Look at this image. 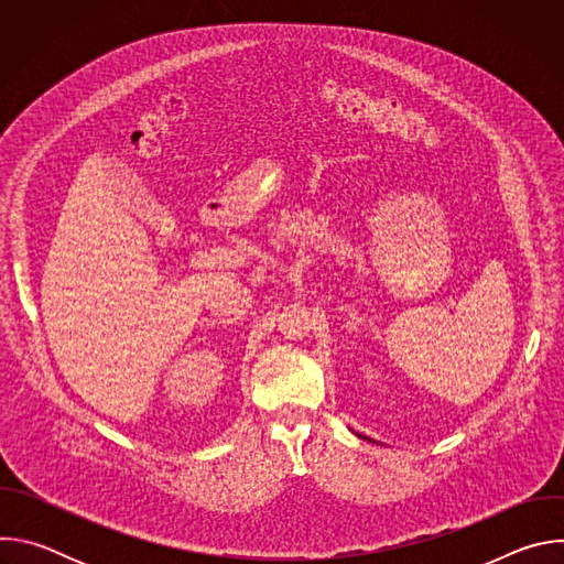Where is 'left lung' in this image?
<instances>
[{
  "label": "left lung",
  "mask_w": 564,
  "mask_h": 564,
  "mask_svg": "<svg viewBox=\"0 0 564 564\" xmlns=\"http://www.w3.org/2000/svg\"><path fill=\"white\" fill-rule=\"evenodd\" d=\"M359 437H364V435H359ZM364 440H368V442H372V440H370V437H364Z\"/></svg>",
  "instance_id": "1"
}]
</instances>
